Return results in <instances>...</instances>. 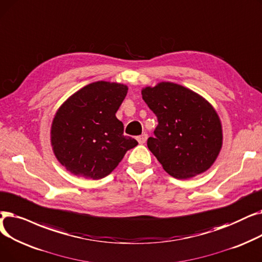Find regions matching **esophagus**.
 <instances>
[{"instance_id": "1", "label": "esophagus", "mask_w": 262, "mask_h": 262, "mask_svg": "<svg viewBox=\"0 0 262 262\" xmlns=\"http://www.w3.org/2000/svg\"><path fill=\"white\" fill-rule=\"evenodd\" d=\"M147 139H148V135L146 134V133H144V134H142V135H140V136H138V142L140 143V144H144L146 141H147Z\"/></svg>"}]
</instances>
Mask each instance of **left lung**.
<instances>
[{
  "label": "left lung",
  "instance_id": "8db88e82",
  "mask_svg": "<svg viewBox=\"0 0 262 262\" xmlns=\"http://www.w3.org/2000/svg\"><path fill=\"white\" fill-rule=\"evenodd\" d=\"M142 96L158 118L155 136L148 139L147 146L164 170L188 179L209 169L223 143L213 106L193 91L170 82L145 87Z\"/></svg>",
  "mask_w": 262,
  "mask_h": 262
}]
</instances>
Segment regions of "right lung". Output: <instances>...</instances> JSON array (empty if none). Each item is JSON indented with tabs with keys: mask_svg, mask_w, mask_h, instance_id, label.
<instances>
[{
	"mask_svg": "<svg viewBox=\"0 0 262 262\" xmlns=\"http://www.w3.org/2000/svg\"><path fill=\"white\" fill-rule=\"evenodd\" d=\"M127 93L126 85L98 81L73 94L56 112L51 144L59 163L73 175L104 178L139 144L123 135L115 115Z\"/></svg>",
	"mask_w": 262,
	"mask_h": 262,
	"instance_id": "add662e5",
	"label": "right lung"
}]
</instances>
